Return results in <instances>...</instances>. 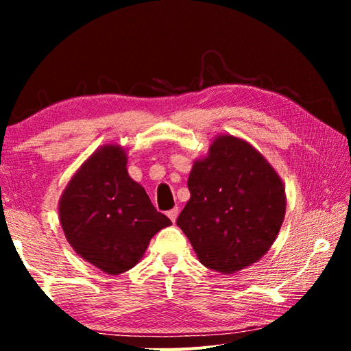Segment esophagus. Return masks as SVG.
I'll use <instances>...</instances> for the list:
<instances>
[{"mask_svg":"<svg viewBox=\"0 0 351 351\" xmlns=\"http://www.w3.org/2000/svg\"><path fill=\"white\" fill-rule=\"evenodd\" d=\"M178 213H180V210H178V207H175V209H171V210H169V212H167V217L171 219V223H175V221H176Z\"/></svg>","mask_w":351,"mask_h":351,"instance_id":"1","label":"esophagus"}]
</instances>
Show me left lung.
<instances>
[{"label": "left lung", "mask_w": 351, "mask_h": 351, "mask_svg": "<svg viewBox=\"0 0 351 351\" xmlns=\"http://www.w3.org/2000/svg\"><path fill=\"white\" fill-rule=\"evenodd\" d=\"M187 186L190 199L176 224L204 266L235 274L269 251L285 219L287 193L257 148L218 134L193 162Z\"/></svg>", "instance_id": "obj_1"}]
</instances>
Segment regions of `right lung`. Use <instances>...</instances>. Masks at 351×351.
Returning <instances> with one entry per match:
<instances>
[{"label": "right lung", "mask_w": 351, "mask_h": 351, "mask_svg": "<svg viewBox=\"0 0 351 351\" xmlns=\"http://www.w3.org/2000/svg\"><path fill=\"white\" fill-rule=\"evenodd\" d=\"M127 148L105 144L71 178L58 219L75 254L110 276L132 269L154 234L171 224L127 170Z\"/></svg>", "instance_id": "add662e5"}]
</instances>
